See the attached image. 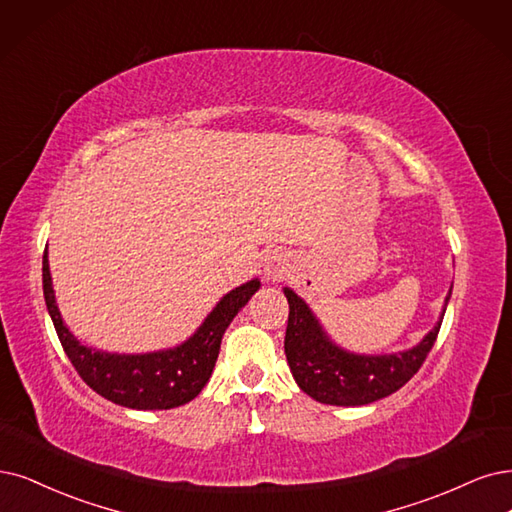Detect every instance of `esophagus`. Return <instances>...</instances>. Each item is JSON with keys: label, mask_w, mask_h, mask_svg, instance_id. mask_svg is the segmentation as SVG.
<instances>
[{"label": "esophagus", "mask_w": 512, "mask_h": 512, "mask_svg": "<svg viewBox=\"0 0 512 512\" xmlns=\"http://www.w3.org/2000/svg\"><path fill=\"white\" fill-rule=\"evenodd\" d=\"M291 272V259L285 253H272L266 257V263H263V276L270 282L287 278Z\"/></svg>", "instance_id": "34e87169"}]
</instances>
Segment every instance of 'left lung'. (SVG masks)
<instances>
[{
    "label": "left lung",
    "instance_id": "obj_1",
    "mask_svg": "<svg viewBox=\"0 0 512 512\" xmlns=\"http://www.w3.org/2000/svg\"><path fill=\"white\" fill-rule=\"evenodd\" d=\"M289 301V323L285 354L297 386L314 401L339 407H358L380 401L403 388L420 371L443 323H439L418 346L394 354H354L339 348L318 323L314 312L295 291L285 287Z\"/></svg>",
    "mask_w": 512,
    "mask_h": 512
}]
</instances>
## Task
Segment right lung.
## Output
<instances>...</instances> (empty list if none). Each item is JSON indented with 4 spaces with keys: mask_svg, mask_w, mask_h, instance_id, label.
<instances>
[{
    "mask_svg": "<svg viewBox=\"0 0 512 512\" xmlns=\"http://www.w3.org/2000/svg\"><path fill=\"white\" fill-rule=\"evenodd\" d=\"M44 299L61 346L82 380L103 399L128 409H173L200 394L211 377L225 329L261 287L253 278L221 297L198 331L183 344L147 354H111L84 346L59 312L52 289L48 251L42 261Z\"/></svg>",
    "mask_w": 512,
    "mask_h": 512,
    "instance_id": "obj_1",
    "label": "right lung"
}]
</instances>
